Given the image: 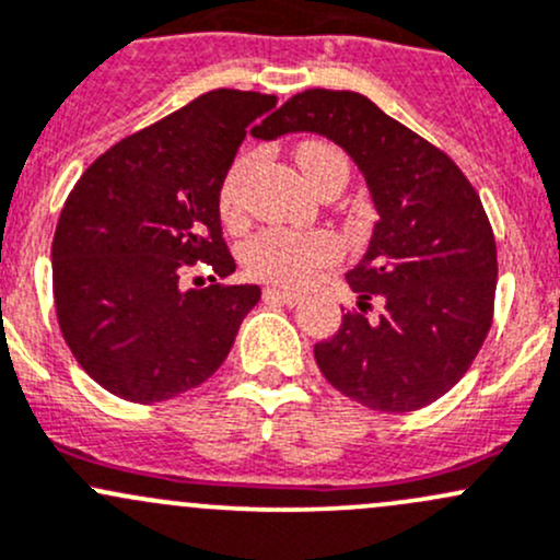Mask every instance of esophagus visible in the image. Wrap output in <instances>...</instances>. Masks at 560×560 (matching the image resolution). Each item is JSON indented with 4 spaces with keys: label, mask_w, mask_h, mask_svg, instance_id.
<instances>
[{
    "label": "esophagus",
    "mask_w": 560,
    "mask_h": 560,
    "mask_svg": "<svg viewBox=\"0 0 560 560\" xmlns=\"http://www.w3.org/2000/svg\"><path fill=\"white\" fill-rule=\"evenodd\" d=\"M262 298H265V300H279V303H284V305H298L300 300H303V295H300V292L276 290V287H265Z\"/></svg>",
    "instance_id": "34e87169"
}]
</instances>
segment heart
Returning <instances> with one entry per match:
<instances>
[{"mask_svg": "<svg viewBox=\"0 0 560 560\" xmlns=\"http://www.w3.org/2000/svg\"><path fill=\"white\" fill-rule=\"evenodd\" d=\"M295 161L311 187H319L329 176H349V163L338 147L325 141H305L298 147ZM249 161H238L228 172L220 187V214L228 225H235L244 214L241 203V182H244ZM340 257V244L335 235L325 231H287V228H265L249 235L241 244V265L255 279L273 281V284L300 287L308 284L322 268L332 265Z\"/></svg>", "mask_w": 560, "mask_h": 560, "instance_id": "obj_1", "label": "heart"}]
</instances>
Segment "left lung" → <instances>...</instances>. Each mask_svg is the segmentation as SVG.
I'll list each match as a JSON object with an SVG mask.
<instances>
[{
  "label": "left lung",
  "mask_w": 560,
  "mask_h": 560,
  "mask_svg": "<svg viewBox=\"0 0 560 560\" xmlns=\"http://www.w3.org/2000/svg\"><path fill=\"white\" fill-rule=\"evenodd\" d=\"M311 131L343 147L373 196L378 222L346 273L359 311L314 346L322 375L354 402L410 413L451 392L493 322L497 241L462 168L354 91L298 93L255 137ZM381 296L375 323L366 300Z\"/></svg>",
  "instance_id": "8db88e82"
}]
</instances>
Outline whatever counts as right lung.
Masks as SVG:
<instances>
[{
  "instance_id": "1",
  "label": "right lung",
  "mask_w": 560,
  "mask_h": 560,
  "mask_svg": "<svg viewBox=\"0 0 560 560\" xmlns=\"http://www.w3.org/2000/svg\"><path fill=\"white\" fill-rule=\"evenodd\" d=\"M273 107L276 96L255 91L203 93L109 147L69 192L50 252L58 327L115 397H179L231 354L260 287L182 290L179 276L196 262L220 279L235 270L220 187L246 128Z\"/></svg>"
}]
</instances>
